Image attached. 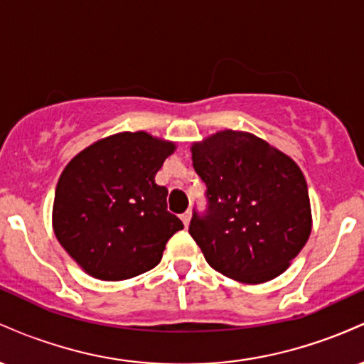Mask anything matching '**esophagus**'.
I'll list each match as a JSON object with an SVG mask.
<instances>
[{"mask_svg":"<svg viewBox=\"0 0 364 364\" xmlns=\"http://www.w3.org/2000/svg\"><path fill=\"white\" fill-rule=\"evenodd\" d=\"M190 219H191V212L190 210H186L185 214H181V220H183V224L186 225V228H188V224H190Z\"/></svg>","mask_w":364,"mask_h":364,"instance_id":"1","label":"esophagus"}]
</instances>
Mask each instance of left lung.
Segmentation results:
<instances>
[{
	"mask_svg": "<svg viewBox=\"0 0 364 364\" xmlns=\"http://www.w3.org/2000/svg\"><path fill=\"white\" fill-rule=\"evenodd\" d=\"M207 185L205 215L193 212L190 235L212 269L243 284L281 275L311 232L301 169L253 133L223 129L191 145Z\"/></svg>",
	"mask_w": 364,
	"mask_h": 364,
	"instance_id": "8db88e82",
	"label": "left lung"
}]
</instances>
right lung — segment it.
I'll return each mask as SVG.
<instances>
[{
  "label": "right lung",
  "instance_id": "add662e5",
  "mask_svg": "<svg viewBox=\"0 0 364 364\" xmlns=\"http://www.w3.org/2000/svg\"><path fill=\"white\" fill-rule=\"evenodd\" d=\"M176 144L147 132H121L78 152L63 169L53 229L66 253L101 281L154 269L183 223L168 212L157 171Z\"/></svg>",
  "mask_w": 364,
  "mask_h": 364
}]
</instances>
